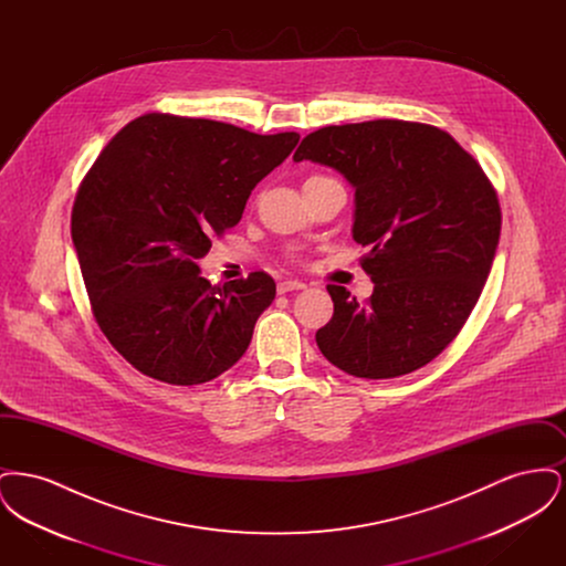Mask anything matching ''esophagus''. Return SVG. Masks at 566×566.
Listing matches in <instances>:
<instances>
[{
  "label": "esophagus",
  "mask_w": 566,
  "mask_h": 566,
  "mask_svg": "<svg viewBox=\"0 0 566 566\" xmlns=\"http://www.w3.org/2000/svg\"><path fill=\"white\" fill-rule=\"evenodd\" d=\"M305 289V284L301 280H282L277 282V293L284 295V293H291V291H301Z\"/></svg>",
  "instance_id": "esophagus-1"
}]
</instances>
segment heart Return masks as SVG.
Listing matches in <instances>:
<instances>
[{
    "mask_svg": "<svg viewBox=\"0 0 566 566\" xmlns=\"http://www.w3.org/2000/svg\"><path fill=\"white\" fill-rule=\"evenodd\" d=\"M318 180H328L326 176H310L305 182H318Z\"/></svg>",
    "mask_w": 566,
    "mask_h": 566,
    "instance_id": "obj_1",
    "label": "heart"
}]
</instances>
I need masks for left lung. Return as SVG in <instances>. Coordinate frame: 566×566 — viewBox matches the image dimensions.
<instances>
[{
    "instance_id": "left-lung-1",
    "label": "left lung",
    "mask_w": 566,
    "mask_h": 566,
    "mask_svg": "<svg viewBox=\"0 0 566 566\" xmlns=\"http://www.w3.org/2000/svg\"><path fill=\"white\" fill-rule=\"evenodd\" d=\"M295 161L323 163L356 189L354 240L365 303L328 284L333 318L316 344L367 379L411 374L454 342L482 295L501 235L496 190L457 139L424 123L379 118L303 137Z\"/></svg>"
}]
</instances>
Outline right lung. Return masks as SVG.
Here are the masks:
<instances>
[{"label": "right lung", "instance_id": "right-lung-1", "mask_svg": "<svg viewBox=\"0 0 566 566\" xmlns=\"http://www.w3.org/2000/svg\"><path fill=\"white\" fill-rule=\"evenodd\" d=\"M298 134L153 112L125 125L82 178L72 208L93 316L137 371L174 386L233 367L275 282L252 271L212 286L197 259L240 222L252 189Z\"/></svg>", "mask_w": 566, "mask_h": 566}]
</instances>
